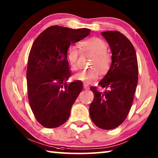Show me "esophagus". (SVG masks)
Segmentation results:
<instances>
[{
	"label": "esophagus",
	"mask_w": 158,
	"mask_h": 158,
	"mask_svg": "<svg viewBox=\"0 0 158 158\" xmlns=\"http://www.w3.org/2000/svg\"><path fill=\"white\" fill-rule=\"evenodd\" d=\"M84 89H85V90H89V85H88L87 84H84Z\"/></svg>",
	"instance_id": "34e87169"
}]
</instances>
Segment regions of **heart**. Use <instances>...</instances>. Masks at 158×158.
I'll list each match as a JSON object with an SVG mask.
<instances>
[{"mask_svg": "<svg viewBox=\"0 0 158 158\" xmlns=\"http://www.w3.org/2000/svg\"><path fill=\"white\" fill-rule=\"evenodd\" d=\"M81 52H90L95 54V57L90 62L92 68L84 69L75 75L77 80L86 84L95 81L98 78L100 72L102 74H106L109 71L111 64V58L107 53V44L99 37H91L82 41L79 44ZM79 52L77 48L71 45L66 52V60L72 70L75 71L78 69V60Z\"/></svg>", "mask_w": 158, "mask_h": 158, "instance_id": "obj_1", "label": "heart"}]
</instances>
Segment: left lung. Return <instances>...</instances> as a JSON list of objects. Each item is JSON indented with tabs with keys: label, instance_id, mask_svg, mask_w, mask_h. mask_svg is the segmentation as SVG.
Masks as SVG:
<instances>
[{
	"label": "left lung",
	"instance_id": "obj_1",
	"mask_svg": "<svg viewBox=\"0 0 158 158\" xmlns=\"http://www.w3.org/2000/svg\"><path fill=\"white\" fill-rule=\"evenodd\" d=\"M101 34L110 47L112 61L107 74L99 83L105 91L90 88L94 99L89 111L96 126L111 130L122 124L130 112L138 82V63L135 48L123 34L115 31Z\"/></svg>",
	"mask_w": 158,
	"mask_h": 158
}]
</instances>
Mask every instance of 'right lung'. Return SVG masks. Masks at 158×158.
Returning a JSON list of instances; mask_svg holds the SVG:
<instances>
[{"label": "right lung", "mask_w": 158, "mask_h": 158, "mask_svg": "<svg viewBox=\"0 0 158 158\" xmlns=\"http://www.w3.org/2000/svg\"><path fill=\"white\" fill-rule=\"evenodd\" d=\"M88 28H47L35 40L29 53L26 79L29 105L37 122L47 128L60 126L83 89L81 81L67 83L71 73L66 52L85 38Z\"/></svg>", "instance_id": "right-lung-1"}]
</instances>
